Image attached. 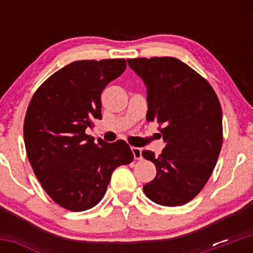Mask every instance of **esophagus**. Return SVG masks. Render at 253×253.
Here are the masks:
<instances>
[{"mask_svg":"<svg viewBox=\"0 0 253 253\" xmlns=\"http://www.w3.org/2000/svg\"><path fill=\"white\" fill-rule=\"evenodd\" d=\"M132 153H133L134 159H137V160L142 159V149H141V148L132 147Z\"/></svg>","mask_w":253,"mask_h":253,"instance_id":"1","label":"esophagus"}]
</instances>
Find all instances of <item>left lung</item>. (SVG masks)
I'll list each match as a JSON object with an SVG mask.
<instances>
[{"instance_id": "8db88e82", "label": "left lung", "mask_w": 253, "mask_h": 253, "mask_svg": "<svg viewBox=\"0 0 253 253\" xmlns=\"http://www.w3.org/2000/svg\"><path fill=\"white\" fill-rule=\"evenodd\" d=\"M147 86V120L158 122L167 147L155 157L157 176L143 186L157 205L192 201L211 177L223 144V114L215 91L195 70L175 57L129 58Z\"/></svg>"}]
</instances>
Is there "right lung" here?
Here are the masks:
<instances>
[{
    "instance_id": "right-lung-1",
    "label": "right lung",
    "mask_w": 253,
    "mask_h": 253,
    "mask_svg": "<svg viewBox=\"0 0 253 253\" xmlns=\"http://www.w3.org/2000/svg\"><path fill=\"white\" fill-rule=\"evenodd\" d=\"M124 58L83 60L50 76L30 100L24 119L28 159L45 192L72 211L93 208L111 174L133 160L125 141L106 143L85 133L101 119V91L124 73Z\"/></svg>"
}]
</instances>
